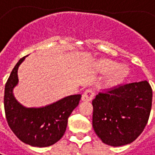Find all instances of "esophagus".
<instances>
[{
  "mask_svg": "<svg viewBox=\"0 0 155 155\" xmlns=\"http://www.w3.org/2000/svg\"><path fill=\"white\" fill-rule=\"evenodd\" d=\"M94 96V92L90 88L86 89L82 95V100L83 101H91Z\"/></svg>",
  "mask_w": 155,
  "mask_h": 155,
  "instance_id": "obj_1",
  "label": "esophagus"
}]
</instances>
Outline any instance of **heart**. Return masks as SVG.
I'll return each instance as SVG.
<instances>
[{
    "instance_id": "b5f03b06",
    "label": "heart",
    "mask_w": 155,
    "mask_h": 155,
    "mask_svg": "<svg viewBox=\"0 0 155 155\" xmlns=\"http://www.w3.org/2000/svg\"><path fill=\"white\" fill-rule=\"evenodd\" d=\"M99 71L102 73H109L108 77L105 79V84L107 86H114L120 83L124 79L128 73L127 68L112 61L110 60H102L98 64Z\"/></svg>"
}]
</instances>
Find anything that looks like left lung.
<instances>
[{
	"label": "left lung",
	"instance_id": "8db88e82",
	"mask_svg": "<svg viewBox=\"0 0 155 155\" xmlns=\"http://www.w3.org/2000/svg\"><path fill=\"white\" fill-rule=\"evenodd\" d=\"M153 91L147 81L119 85L93 100V127L105 144L133 143L148 123Z\"/></svg>",
	"mask_w": 155,
	"mask_h": 155
}]
</instances>
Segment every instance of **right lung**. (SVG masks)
<instances>
[{
  "mask_svg": "<svg viewBox=\"0 0 155 155\" xmlns=\"http://www.w3.org/2000/svg\"><path fill=\"white\" fill-rule=\"evenodd\" d=\"M26 56L19 60L5 86L4 108L10 128L20 140L34 147H48L62 137L67 119L78 105L81 94L65 97L39 108H27L18 102L13 88L18 84V70Z\"/></svg>",
  "mask_w": 155,
  "mask_h": 155,
  "instance_id": "add662e5",
  "label": "right lung"
}]
</instances>
